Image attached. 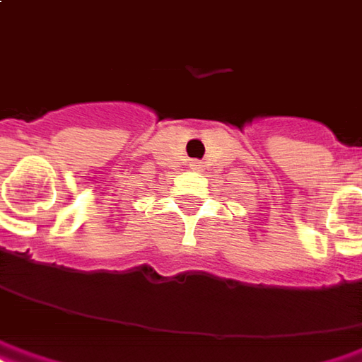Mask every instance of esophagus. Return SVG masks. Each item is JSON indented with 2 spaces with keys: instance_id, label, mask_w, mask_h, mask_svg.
<instances>
[{
  "instance_id": "1",
  "label": "esophagus",
  "mask_w": 362,
  "mask_h": 362,
  "mask_svg": "<svg viewBox=\"0 0 362 362\" xmlns=\"http://www.w3.org/2000/svg\"><path fill=\"white\" fill-rule=\"evenodd\" d=\"M190 168L200 172V170H202V162H200V160H192V162H190Z\"/></svg>"
}]
</instances>
